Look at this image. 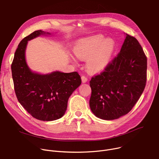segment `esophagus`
Masks as SVG:
<instances>
[{
	"label": "esophagus",
	"mask_w": 159,
	"mask_h": 159,
	"mask_svg": "<svg viewBox=\"0 0 159 159\" xmlns=\"http://www.w3.org/2000/svg\"><path fill=\"white\" fill-rule=\"evenodd\" d=\"M81 81H82V82H83V83H86V82L88 81V78H86L85 76H81Z\"/></svg>",
	"instance_id": "1"
}]
</instances>
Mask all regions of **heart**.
<instances>
[{"mask_svg":"<svg viewBox=\"0 0 159 159\" xmlns=\"http://www.w3.org/2000/svg\"><path fill=\"white\" fill-rule=\"evenodd\" d=\"M115 49V43L111 39H104L102 34L83 39L73 48L75 56L80 60H86V67L90 71L98 73L109 64ZM70 59L77 64L76 59Z\"/></svg>","mask_w":159,"mask_h":159,"instance_id":"heart-1","label":"heart"}]
</instances>
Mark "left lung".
<instances>
[{
  "mask_svg": "<svg viewBox=\"0 0 159 159\" xmlns=\"http://www.w3.org/2000/svg\"><path fill=\"white\" fill-rule=\"evenodd\" d=\"M147 69V59L142 46L126 33L119 54L105 71L90 81L93 114L108 120L127 114L145 89Z\"/></svg>",
  "mask_w": 159,
  "mask_h": 159,
  "instance_id": "left-lung-1",
  "label": "left lung"
}]
</instances>
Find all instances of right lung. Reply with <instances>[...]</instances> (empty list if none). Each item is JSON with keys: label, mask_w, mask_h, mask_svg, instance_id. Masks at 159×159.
I'll return each instance as SVG.
<instances>
[{"label": "right lung", "mask_w": 159, "mask_h": 159, "mask_svg": "<svg viewBox=\"0 0 159 159\" xmlns=\"http://www.w3.org/2000/svg\"><path fill=\"white\" fill-rule=\"evenodd\" d=\"M41 35H51L42 30L33 32L17 47L11 65L14 90L17 100L33 117L51 121L62 117L67 109L69 97L81 83L77 72L59 70L47 74L36 73L26 60L28 41Z\"/></svg>", "instance_id": "1"}]
</instances>
